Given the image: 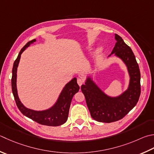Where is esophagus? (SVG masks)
Instances as JSON below:
<instances>
[{"label":"esophagus","instance_id":"obj_1","mask_svg":"<svg viewBox=\"0 0 154 154\" xmlns=\"http://www.w3.org/2000/svg\"><path fill=\"white\" fill-rule=\"evenodd\" d=\"M77 83L79 86H81V85H83V84L84 83V79H83V78H82V77L78 78V79H77Z\"/></svg>","mask_w":154,"mask_h":154}]
</instances>
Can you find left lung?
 Segmentation results:
<instances>
[{"label": "left lung", "mask_w": 154, "mask_h": 154, "mask_svg": "<svg viewBox=\"0 0 154 154\" xmlns=\"http://www.w3.org/2000/svg\"><path fill=\"white\" fill-rule=\"evenodd\" d=\"M115 38L117 42L111 54L115 53L127 66L130 76L127 91L117 97H110L90 77L81 87L91 117L99 122L111 123L122 119L135 106L141 93L140 71L133 51L120 36L116 34Z\"/></svg>", "instance_id": "8db88e82"}]
</instances>
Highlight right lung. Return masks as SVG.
<instances>
[{
  "label": "right lung",
  "mask_w": 154,
  "mask_h": 154,
  "mask_svg": "<svg viewBox=\"0 0 154 154\" xmlns=\"http://www.w3.org/2000/svg\"><path fill=\"white\" fill-rule=\"evenodd\" d=\"M35 41V39H33V40L28 42L21 49L17 59L14 62L13 71H12L13 75H12L11 79V85L14 100L19 109L24 116L32 119L33 121L37 122L39 124L48 126L61 125L67 122L71 100L73 99V95L79 90V86L78 85L77 83L76 78H73L65 85L55 105L50 109L45 111H34L25 107L21 103L17 94V71L19 63L20 55L26 48L28 47L30 44L32 43Z\"/></svg>",
  "instance_id": "add662e5"
}]
</instances>
